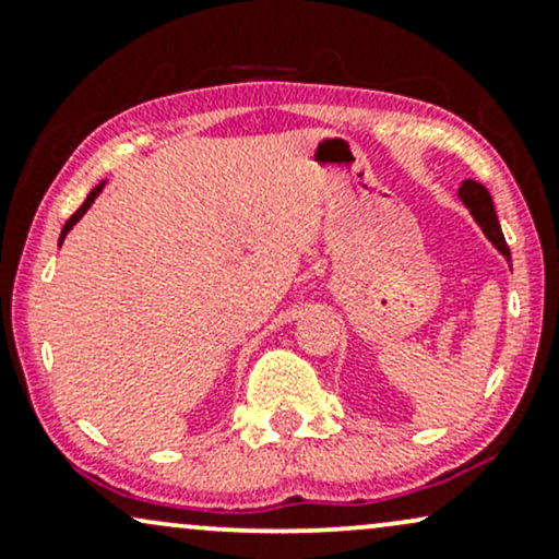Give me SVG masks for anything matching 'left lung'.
Instances as JSON below:
<instances>
[{"instance_id":"left-lung-1","label":"left lung","mask_w":559,"mask_h":559,"mask_svg":"<svg viewBox=\"0 0 559 559\" xmlns=\"http://www.w3.org/2000/svg\"><path fill=\"white\" fill-rule=\"evenodd\" d=\"M457 195H461L465 206H468V212L474 214V219L478 222V227L484 229V235L491 240V246H495L510 264V248L508 242H504L500 222H497V212H495V203H491L489 190L484 188L481 182L465 180L461 190H457Z\"/></svg>"}]
</instances>
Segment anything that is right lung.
Instances as JSON below:
<instances>
[{"label": "right lung", "instance_id": "obj_1", "mask_svg": "<svg viewBox=\"0 0 559 559\" xmlns=\"http://www.w3.org/2000/svg\"><path fill=\"white\" fill-rule=\"evenodd\" d=\"M102 188H104V182H98V186H96V188H94V190H91V193H88V199H85V201H83V206H81V209H78V212H75V214H72L68 222H64V227H62V235H59V246H62L64 235H68V233H70V229H72V225H75V222H78V219H81V216H83L85 212H88V209H91V203H94V199H96V195H98V193H102Z\"/></svg>", "mask_w": 559, "mask_h": 559}]
</instances>
